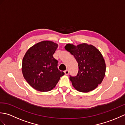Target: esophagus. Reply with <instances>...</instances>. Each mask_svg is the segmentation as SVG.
Listing matches in <instances>:
<instances>
[{
	"label": "esophagus",
	"instance_id": "obj_1",
	"mask_svg": "<svg viewBox=\"0 0 125 125\" xmlns=\"http://www.w3.org/2000/svg\"><path fill=\"white\" fill-rule=\"evenodd\" d=\"M64 73H65V75H68L69 73V70H65L64 71Z\"/></svg>",
	"mask_w": 125,
	"mask_h": 125
}]
</instances>
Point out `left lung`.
I'll return each instance as SVG.
<instances>
[{
    "mask_svg": "<svg viewBox=\"0 0 125 125\" xmlns=\"http://www.w3.org/2000/svg\"><path fill=\"white\" fill-rule=\"evenodd\" d=\"M64 48L78 63L77 75L70 76L74 88L81 92H88L97 88L102 83L106 71L105 60L99 50L86 43L77 46L68 43Z\"/></svg>",
    "mask_w": 125,
    "mask_h": 125,
    "instance_id": "1",
    "label": "left lung"
}]
</instances>
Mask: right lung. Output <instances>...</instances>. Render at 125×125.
Instances as JSON below:
<instances>
[{
	"instance_id": "1",
	"label": "right lung",
	"mask_w": 125,
	"mask_h": 125,
	"mask_svg": "<svg viewBox=\"0 0 125 125\" xmlns=\"http://www.w3.org/2000/svg\"><path fill=\"white\" fill-rule=\"evenodd\" d=\"M57 47L54 42L43 41L26 52L22 60V72L26 81L34 89L49 91L64 75L58 69V61L52 56Z\"/></svg>"
}]
</instances>
